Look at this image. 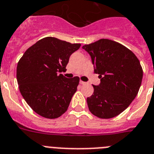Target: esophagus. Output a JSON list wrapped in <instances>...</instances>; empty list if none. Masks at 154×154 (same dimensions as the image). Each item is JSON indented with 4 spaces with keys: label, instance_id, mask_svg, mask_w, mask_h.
Listing matches in <instances>:
<instances>
[{
    "label": "esophagus",
    "instance_id": "1",
    "mask_svg": "<svg viewBox=\"0 0 154 154\" xmlns=\"http://www.w3.org/2000/svg\"><path fill=\"white\" fill-rule=\"evenodd\" d=\"M80 84H81V85H86V82H85V81H80Z\"/></svg>",
    "mask_w": 154,
    "mask_h": 154
}]
</instances>
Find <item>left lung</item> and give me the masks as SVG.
Listing matches in <instances>:
<instances>
[{
    "label": "left lung",
    "instance_id": "1",
    "mask_svg": "<svg viewBox=\"0 0 154 154\" xmlns=\"http://www.w3.org/2000/svg\"><path fill=\"white\" fill-rule=\"evenodd\" d=\"M91 57L101 83L93 85L87 98L88 109L100 119H112L129 106L140 90L143 68L136 55L125 45L108 38L83 45Z\"/></svg>",
    "mask_w": 154,
    "mask_h": 154
}]
</instances>
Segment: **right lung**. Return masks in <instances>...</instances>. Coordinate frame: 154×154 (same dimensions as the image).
<instances>
[{
  "instance_id": "obj_1",
  "label": "right lung",
  "mask_w": 154,
  "mask_h": 154,
  "mask_svg": "<svg viewBox=\"0 0 154 154\" xmlns=\"http://www.w3.org/2000/svg\"><path fill=\"white\" fill-rule=\"evenodd\" d=\"M81 45L45 37L29 47L19 60L16 74L19 91L38 115L53 119L66 112L80 78H66L60 73L66 71L70 55Z\"/></svg>"
}]
</instances>
